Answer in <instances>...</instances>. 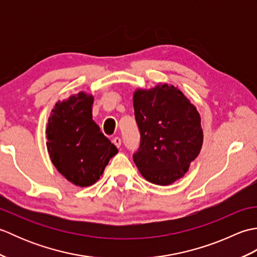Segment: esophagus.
<instances>
[{
	"instance_id": "esophagus-1",
	"label": "esophagus",
	"mask_w": 257,
	"mask_h": 257,
	"mask_svg": "<svg viewBox=\"0 0 257 257\" xmlns=\"http://www.w3.org/2000/svg\"><path fill=\"white\" fill-rule=\"evenodd\" d=\"M112 144L117 147V148H120V146H121V139L119 137H114L112 139Z\"/></svg>"
}]
</instances>
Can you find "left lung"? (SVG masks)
<instances>
[{
  "mask_svg": "<svg viewBox=\"0 0 257 257\" xmlns=\"http://www.w3.org/2000/svg\"><path fill=\"white\" fill-rule=\"evenodd\" d=\"M140 146L133 158L143 177L168 185L182 178L203 143L201 118L181 90L167 84L134 95Z\"/></svg>",
  "mask_w": 257,
  "mask_h": 257,
  "instance_id": "left-lung-1",
  "label": "left lung"
}]
</instances>
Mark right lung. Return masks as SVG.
<instances>
[{"mask_svg": "<svg viewBox=\"0 0 257 257\" xmlns=\"http://www.w3.org/2000/svg\"><path fill=\"white\" fill-rule=\"evenodd\" d=\"M92 96L85 92L58 101L46 127V146L53 165L79 187L94 184L118 152L92 120Z\"/></svg>", "mask_w": 257, "mask_h": 257, "instance_id": "obj_1", "label": "right lung"}]
</instances>
